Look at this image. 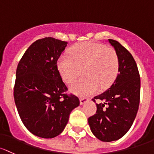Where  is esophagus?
<instances>
[{
    "instance_id": "esophagus-1",
    "label": "esophagus",
    "mask_w": 154,
    "mask_h": 154,
    "mask_svg": "<svg viewBox=\"0 0 154 154\" xmlns=\"http://www.w3.org/2000/svg\"><path fill=\"white\" fill-rule=\"evenodd\" d=\"M88 99L87 98H80V104L81 105H83L85 104V103H87L88 102Z\"/></svg>"
}]
</instances>
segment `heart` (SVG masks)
Returning <instances> with one entry per match:
<instances>
[{"instance_id":"1","label":"heart","mask_w":154,"mask_h":154,"mask_svg":"<svg viewBox=\"0 0 154 154\" xmlns=\"http://www.w3.org/2000/svg\"><path fill=\"white\" fill-rule=\"evenodd\" d=\"M70 55L63 54L57 66L66 83H71L82 72L85 76L73 82L70 90L84 97L111 86L119 74V60L114 48L94 42H84L70 48Z\"/></svg>"}]
</instances>
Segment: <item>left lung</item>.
<instances>
[{"label":"left lung","mask_w":154,"mask_h":154,"mask_svg":"<svg viewBox=\"0 0 154 154\" xmlns=\"http://www.w3.org/2000/svg\"><path fill=\"white\" fill-rule=\"evenodd\" d=\"M119 60V71L108 89L94 97L97 111L88 119L94 135L103 142L115 141L128 131L137 116L140 100V77L130 52L118 41L108 39Z\"/></svg>","instance_id":"left-lung-1"}]
</instances>
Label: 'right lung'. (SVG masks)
Returning <instances> with one entry per match:
<instances>
[{"label":"right lung","instance_id":"right-lung-1","mask_svg":"<svg viewBox=\"0 0 154 154\" xmlns=\"http://www.w3.org/2000/svg\"><path fill=\"white\" fill-rule=\"evenodd\" d=\"M67 43L50 37L36 40L17 65L14 87L17 112L25 127L41 138L60 134L80 105L77 96L66 93L57 66Z\"/></svg>","mask_w":154,"mask_h":154}]
</instances>
